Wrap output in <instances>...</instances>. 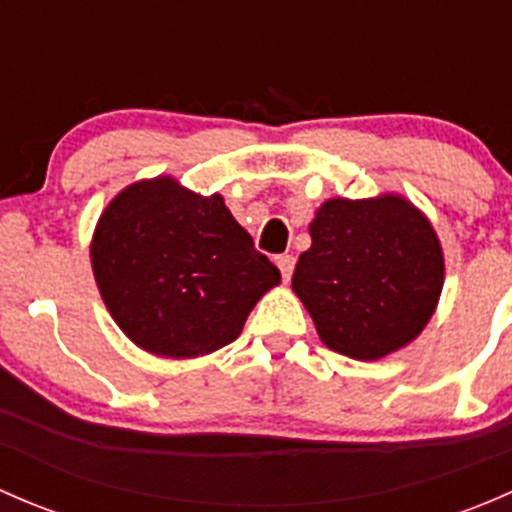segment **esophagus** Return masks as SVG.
<instances>
[{
  "mask_svg": "<svg viewBox=\"0 0 512 512\" xmlns=\"http://www.w3.org/2000/svg\"><path fill=\"white\" fill-rule=\"evenodd\" d=\"M277 267H280V272H282V280L289 282V277H292V270H294V257L280 255L277 257Z\"/></svg>",
  "mask_w": 512,
  "mask_h": 512,
  "instance_id": "obj_1",
  "label": "esophagus"
}]
</instances>
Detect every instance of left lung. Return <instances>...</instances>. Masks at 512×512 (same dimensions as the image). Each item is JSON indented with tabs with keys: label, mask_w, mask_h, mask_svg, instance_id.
I'll return each instance as SVG.
<instances>
[{
	"label": "left lung",
	"mask_w": 512,
	"mask_h": 512,
	"mask_svg": "<svg viewBox=\"0 0 512 512\" xmlns=\"http://www.w3.org/2000/svg\"><path fill=\"white\" fill-rule=\"evenodd\" d=\"M309 235L292 289L319 339L359 361L414 342L436 312L446 270L426 215L394 193L332 198L314 213Z\"/></svg>",
	"instance_id": "8db88e82"
}]
</instances>
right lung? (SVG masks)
Segmentation results:
<instances>
[{"mask_svg": "<svg viewBox=\"0 0 512 512\" xmlns=\"http://www.w3.org/2000/svg\"><path fill=\"white\" fill-rule=\"evenodd\" d=\"M91 267L103 304L136 347L195 359L240 337L280 270L255 250L223 195L170 175L123 188L98 218Z\"/></svg>", "mask_w": 512, "mask_h": 512, "instance_id": "obj_1", "label": "right lung"}]
</instances>
